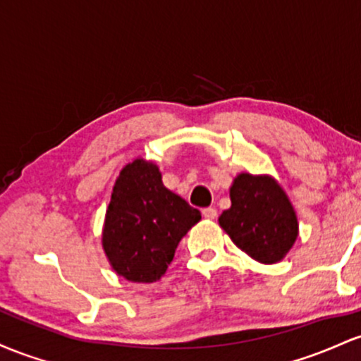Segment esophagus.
<instances>
[{"label": "esophagus", "instance_id": "obj_1", "mask_svg": "<svg viewBox=\"0 0 361 361\" xmlns=\"http://www.w3.org/2000/svg\"><path fill=\"white\" fill-rule=\"evenodd\" d=\"M202 216H204L206 220H214V218L218 216V213H216V209H214V208H212V206H209V208H204V209H202Z\"/></svg>", "mask_w": 361, "mask_h": 361}]
</instances>
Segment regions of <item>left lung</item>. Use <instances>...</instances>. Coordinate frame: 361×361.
Returning <instances> with one entry per match:
<instances>
[{"mask_svg": "<svg viewBox=\"0 0 361 361\" xmlns=\"http://www.w3.org/2000/svg\"><path fill=\"white\" fill-rule=\"evenodd\" d=\"M232 206L218 224L242 252L262 264L285 259L298 237V220L290 197L271 176L240 172L230 188Z\"/></svg>", "mask_w": 361, "mask_h": 361, "instance_id": "left-lung-1", "label": "left lung"}]
</instances>
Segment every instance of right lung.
Masks as SVG:
<instances>
[{"instance_id":"1","label":"right lung","mask_w":361,"mask_h":361,"mask_svg":"<svg viewBox=\"0 0 361 361\" xmlns=\"http://www.w3.org/2000/svg\"><path fill=\"white\" fill-rule=\"evenodd\" d=\"M200 220V209L165 188L159 165L137 157L124 165L112 188L104 252L111 268L128 281H159L180 238Z\"/></svg>"}]
</instances>
